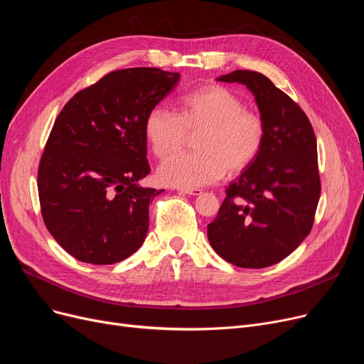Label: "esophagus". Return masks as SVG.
I'll list each match as a JSON object with an SVG mask.
<instances>
[{
	"label": "esophagus",
	"mask_w": 364,
	"mask_h": 364,
	"mask_svg": "<svg viewBox=\"0 0 364 364\" xmlns=\"http://www.w3.org/2000/svg\"><path fill=\"white\" fill-rule=\"evenodd\" d=\"M178 191L181 194H186V196H200L201 194V189L194 188V189H188V188H178Z\"/></svg>",
	"instance_id": "esophagus-1"
}]
</instances>
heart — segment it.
I'll list each match as a JSON object with an SVG mask.
<instances>
[{"label":"heart","mask_w":364,"mask_h":364,"mask_svg":"<svg viewBox=\"0 0 364 364\" xmlns=\"http://www.w3.org/2000/svg\"><path fill=\"white\" fill-rule=\"evenodd\" d=\"M144 132L155 157L169 155L157 170L159 181L188 189L213 183L225 173L238 175L246 170L265 139L262 117L246 109L245 102L220 84L185 95L178 114L164 107L152 108ZM194 134L197 153L172 154Z\"/></svg>","instance_id":"heart-1"}]
</instances>
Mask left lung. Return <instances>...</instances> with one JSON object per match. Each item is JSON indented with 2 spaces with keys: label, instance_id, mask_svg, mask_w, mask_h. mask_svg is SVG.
Wrapping results in <instances>:
<instances>
[{
  "label": "left lung",
  "instance_id": "8db88e82",
  "mask_svg": "<svg viewBox=\"0 0 364 364\" xmlns=\"http://www.w3.org/2000/svg\"><path fill=\"white\" fill-rule=\"evenodd\" d=\"M218 81L245 84L253 93L265 139L256 160L227 186L207 238L235 267H271L313 228L321 191L316 134L298 103L265 75L238 69Z\"/></svg>",
  "mask_w": 364,
  "mask_h": 364
}]
</instances>
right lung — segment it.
Returning a JSON list of instances; mask_svg holds the SVG:
<instances>
[{
	"label": "right lung",
	"instance_id": "right-lung-1",
	"mask_svg": "<svg viewBox=\"0 0 364 364\" xmlns=\"http://www.w3.org/2000/svg\"><path fill=\"white\" fill-rule=\"evenodd\" d=\"M159 68L112 71L78 92L58 115L38 167L48 232L78 261L117 264L145 241L151 171L144 132L148 112L178 85Z\"/></svg>",
	"mask_w": 364,
	"mask_h": 364
}]
</instances>
